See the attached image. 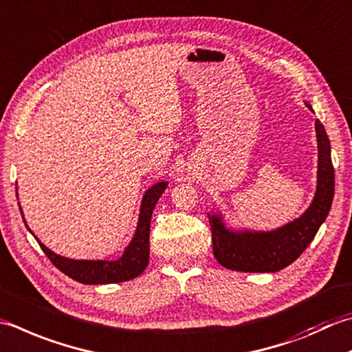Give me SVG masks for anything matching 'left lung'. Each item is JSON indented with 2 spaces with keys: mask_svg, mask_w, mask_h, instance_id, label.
I'll return each mask as SVG.
<instances>
[{
  "mask_svg": "<svg viewBox=\"0 0 352 352\" xmlns=\"http://www.w3.org/2000/svg\"><path fill=\"white\" fill-rule=\"evenodd\" d=\"M307 107L313 108L309 103ZM318 135V188L309 208L294 221L276 230H230L221 215H209L213 254L219 264L235 272L273 273L279 272L298 259L314 239L325 221L334 197V168L331 144L320 120H316Z\"/></svg>",
  "mask_w": 352,
  "mask_h": 352,
  "instance_id": "1",
  "label": "left lung"
}]
</instances>
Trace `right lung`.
I'll return each mask as SVG.
<instances>
[{"instance_id": "1", "label": "right lung", "mask_w": 352, "mask_h": 352, "mask_svg": "<svg viewBox=\"0 0 352 352\" xmlns=\"http://www.w3.org/2000/svg\"><path fill=\"white\" fill-rule=\"evenodd\" d=\"M168 182H158L157 184L151 186V189L146 190L143 195L139 223L133 239L129 245L123 252L122 256L116 261H78L68 259L59 256L54 252L36 241L41 245V249L47 254V258L52 261L53 265L67 274L68 278L80 282V284H116V282H125L134 279L144 272L149 261V227H151V217L153 210L158 201V198L166 189ZM18 195V194H16ZM23 213V212H21ZM30 230V229H29ZM32 232V230H30Z\"/></svg>"}]
</instances>
